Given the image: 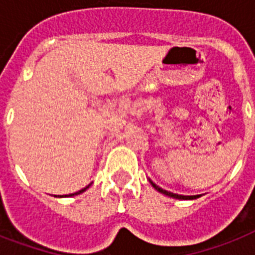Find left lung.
Instances as JSON below:
<instances>
[{"mask_svg":"<svg viewBox=\"0 0 255 255\" xmlns=\"http://www.w3.org/2000/svg\"><path fill=\"white\" fill-rule=\"evenodd\" d=\"M149 182L152 184V186L155 188L157 192H160V193L165 194V196H168V197H172V198H177V200H194V198H198L200 197V194H197V196H181V194H176V193H172V192H168V190H164L161 189L160 186H157L155 184V182H152L151 180H149Z\"/></svg>","mask_w":255,"mask_h":255,"instance_id":"8db88e82","label":"left lung"}]
</instances>
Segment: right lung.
Listing matches in <instances>:
<instances>
[{
	"mask_svg": "<svg viewBox=\"0 0 255 255\" xmlns=\"http://www.w3.org/2000/svg\"><path fill=\"white\" fill-rule=\"evenodd\" d=\"M88 186H90V185H88ZM88 186H86V188H83V189H81V190H79V192H75V193H71V194H69V196H67V197H70V196H75V194H81V193H83V192H85V190L87 189ZM65 197H66V196H65Z\"/></svg>",
	"mask_w": 255,
	"mask_h": 255,
	"instance_id": "obj_1",
	"label": "right lung"
}]
</instances>
